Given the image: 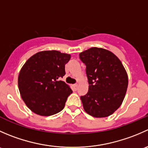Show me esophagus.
Listing matches in <instances>:
<instances>
[{
    "instance_id": "34e87169",
    "label": "esophagus",
    "mask_w": 148,
    "mask_h": 148,
    "mask_svg": "<svg viewBox=\"0 0 148 148\" xmlns=\"http://www.w3.org/2000/svg\"><path fill=\"white\" fill-rule=\"evenodd\" d=\"M73 88H74V90H77V89H78V85L77 84H75L73 85Z\"/></svg>"
}]
</instances>
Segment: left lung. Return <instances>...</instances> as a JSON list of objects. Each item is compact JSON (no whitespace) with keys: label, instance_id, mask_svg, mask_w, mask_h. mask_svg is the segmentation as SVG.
<instances>
[{"label":"left lung","instance_id":"1","mask_svg":"<svg viewBox=\"0 0 148 148\" xmlns=\"http://www.w3.org/2000/svg\"><path fill=\"white\" fill-rule=\"evenodd\" d=\"M86 65L89 90L81 96L84 110L95 117L111 115L122 104L128 85L125 67L117 56L102 48L92 47L79 53Z\"/></svg>","mask_w":148,"mask_h":148}]
</instances>
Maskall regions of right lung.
Wrapping results in <instances>:
<instances>
[{
  "label": "right lung",
  "mask_w": 148,
  "mask_h": 148,
  "mask_svg": "<svg viewBox=\"0 0 148 148\" xmlns=\"http://www.w3.org/2000/svg\"><path fill=\"white\" fill-rule=\"evenodd\" d=\"M71 56L58 51H44L26 61L18 78L19 92L26 106L36 114L50 116L64 109L72 90L60 80Z\"/></svg>",
  "instance_id": "1"
}]
</instances>
